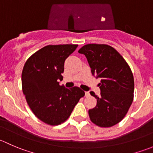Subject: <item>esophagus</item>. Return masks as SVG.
<instances>
[{
    "label": "esophagus",
    "instance_id": "34e87169",
    "mask_svg": "<svg viewBox=\"0 0 153 153\" xmlns=\"http://www.w3.org/2000/svg\"><path fill=\"white\" fill-rule=\"evenodd\" d=\"M89 95H90V94H89V92H85V96L88 97V96H89Z\"/></svg>",
    "mask_w": 153,
    "mask_h": 153
}]
</instances>
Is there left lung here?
<instances>
[{
	"mask_svg": "<svg viewBox=\"0 0 153 153\" xmlns=\"http://www.w3.org/2000/svg\"><path fill=\"white\" fill-rule=\"evenodd\" d=\"M87 59L91 72L101 79V96L94 92L95 107L89 110L90 120L101 127H110L119 123L127 113L134 93V78L122 56L106 44H86L78 50Z\"/></svg>",
	"mask_w": 153,
	"mask_h": 153,
	"instance_id": "obj_1",
	"label": "left lung"
}]
</instances>
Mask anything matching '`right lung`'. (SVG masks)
<instances>
[{
	"mask_svg": "<svg viewBox=\"0 0 153 153\" xmlns=\"http://www.w3.org/2000/svg\"><path fill=\"white\" fill-rule=\"evenodd\" d=\"M78 45H48L26 61L21 75L23 92L35 116L49 125L64 122L85 93L78 86L60 85L64 62Z\"/></svg>",
	"mask_w": 153,
	"mask_h": 153,
	"instance_id": "1",
	"label": "right lung"
}]
</instances>
